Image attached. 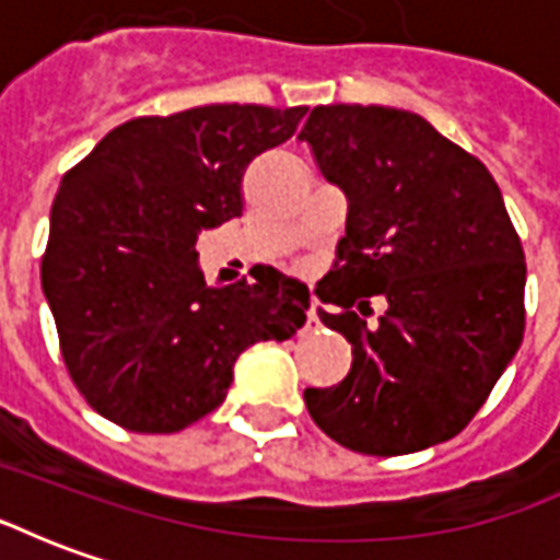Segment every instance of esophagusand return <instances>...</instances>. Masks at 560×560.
<instances>
[{
  "label": "esophagus",
  "instance_id": "obj_1",
  "mask_svg": "<svg viewBox=\"0 0 560 560\" xmlns=\"http://www.w3.org/2000/svg\"><path fill=\"white\" fill-rule=\"evenodd\" d=\"M308 324H317V308H315V305L308 308Z\"/></svg>",
  "mask_w": 560,
  "mask_h": 560
}]
</instances>
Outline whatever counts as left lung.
<instances>
[{"mask_svg": "<svg viewBox=\"0 0 560 560\" xmlns=\"http://www.w3.org/2000/svg\"><path fill=\"white\" fill-rule=\"evenodd\" d=\"M324 179L348 197L339 267L317 284L351 341L336 387L303 393L324 432L365 456L450 441L480 411L525 332V252L486 164L420 114L327 104L305 119ZM369 295L388 312L369 328Z\"/></svg>", "mask_w": 560, "mask_h": 560, "instance_id": "left-lung-1", "label": "left lung"}]
</instances>
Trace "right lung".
Wrapping results in <instances>:
<instances>
[{"instance_id": "1", "label": "right lung", "mask_w": 560, "mask_h": 560, "mask_svg": "<svg viewBox=\"0 0 560 560\" xmlns=\"http://www.w3.org/2000/svg\"><path fill=\"white\" fill-rule=\"evenodd\" d=\"M305 107L203 104L116 126L62 176L42 288L68 375L104 420L167 434L215 411L255 341L305 324L308 288L279 269L209 288L200 231L243 215L245 167Z\"/></svg>"}]
</instances>
